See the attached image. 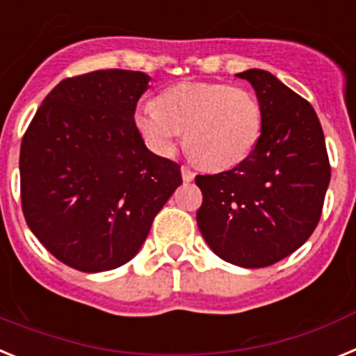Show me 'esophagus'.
Masks as SVG:
<instances>
[{
  "label": "esophagus",
  "mask_w": 356,
  "mask_h": 356,
  "mask_svg": "<svg viewBox=\"0 0 356 356\" xmlns=\"http://www.w3.org/2000/svg\"><path fill=\"white\" fill-rule=\"evenodd\" d=\"M181 174H182V181H184V182H191V181H193V177H195V174H193V172H191L188 166H182Z\"/></svg>",
  "instance_id": "obj_1"
}]
</instances>
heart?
Instances as JSON below:
<instances>
[{
    "label": "heart",
    "instance_id": "b5f03b06",
    "mask_svg": "<svg viewBox=\"0 0 356 356\" xmlns=\"http://www.w3.org/2000/svg\"><path fill=\"white\" fill-rule=\"evenodd\" d=\"M150 150L170 156L184 132V150L204 170H229L251 156L264 132L254 92L218 82H181L161 91L156 105L134 113Z\"/></svg>",
    "mask_w": 356,
    "mask_h": 356
}]
</instances>
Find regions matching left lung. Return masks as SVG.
I'll return each mask as SVG.
<instances>
[{
    "label": "left lung",
    "mask_w": 356,
    "mask_h": 356,
    "mask_svg": "<svg viewBox=\"0 0 356 356\" xmlns=\"http://www.w3.org/2000/svg\"><path fill=\"white\" fill-rule=\"evenodd\" d=\"M264 109L252 154L227 172L197 175V224L211 251L245 268L274 265L307 242L319 224L330 159L314 107L264 70H247Z\"/></svg>",
    "instance_id": "left-lung-1"
}]
</instances>
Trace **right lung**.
Segmentation results:
<instances>
[{"mask_svg":"<svg viewBox=\"0 0 356 356\" xmlns=\"http://www.w3.org/2000/svg\"><path fill=\"white\" fill-rule=\"evenodd\" d=\"M148 80L127 70L64 79L24 132L23 215L67 267L104 272L125 265L182 182L181 166L150 152L134 125Z\"/></svg>","mask_w":356,"mask_h":356,"instance_id":"add662e5","label":"right lung"}]
</instances>
